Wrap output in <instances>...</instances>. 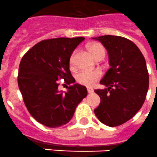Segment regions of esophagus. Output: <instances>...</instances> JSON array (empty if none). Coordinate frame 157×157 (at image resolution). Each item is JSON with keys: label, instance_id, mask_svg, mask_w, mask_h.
Returning a JSON list of instances; mask_svg holds the SVG:
<instances>
[{"label": "esophagus", "instance_id": "obj_1", "mask_svg": "<svg viewBox=\"0 0 157 157\" xmlns=\"http://www.w3.org/2000/svg\"><path fill=\"white\" fill-rule=\"evenodd\" d=\"M87 90H88V93H93V88H91V87H87Z\"/></svg>", "mask_w": 157, "mask_h": 157}]
</instances>
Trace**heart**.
<instances>
[{"instance_id": "b5f03b06", "label": "heart", "mask_w": 157, "mask_h": 157, "mask_svg": "<svg viewBox=\"0 0 157 157\" xmlns=\"http://www.w3.org/2000/svg\"><path fill=\"white\" fill-rule=\"evenodd\" d=\"M89 48L95 57H97L98 55L101 53H105V49L104 46L98 43L90 44L89 45ZM69 62L72 65V62H73V55H72V56L70 57ZM101 75H102V72L98 69H95V70L82 69L76 73L75 77H76V81L79 84L86 85V86H91V85H94L95 83L101 78Z\"/></svg>"}]
</instances>
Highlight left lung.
I'll return each instance as SVG.
<instances>
[{
  "instance_id": "1",
  "label": "left lung",
  "mask_w": 157,
  "mask_h": 157,
  "mask_svg": "<svg viewBox=\"0 0 157 157\" xmlns=\"http://www.w3.org/2000/svg\"><path fill=\"white\" fill-rule=\"evenodd\" d=\"M93 39L107 49L111 66L101 81L107 89L95 90L101 98L95 115L105 125L116 127L132 118L145 101L149 85L145 59L127 38L105 35Z\"/></svg>"
}]
</instances>
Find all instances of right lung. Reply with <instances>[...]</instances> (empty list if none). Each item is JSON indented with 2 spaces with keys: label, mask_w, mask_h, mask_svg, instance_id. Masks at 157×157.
<instances>
[{
  "label": "right lung",
  "mask_w": 157,
  "mask_h": 157,
  "mask_svg": "<svg viewBox=\"0 0 157 157\" xmlns=\"http://www.w3.org/2000/svg\"><path fill=\"white\" fill-rule=\"evenodd\" d=\"M85 37H59L44 40L22 57L17 81L24 102L34 119L48 128L66 124L76 108L86 97V87L78 84L58 90V80L66 85L75 82L69 70L72 52Z\"/></svg>",
  "instance_id": "1"
}]
</instances>
